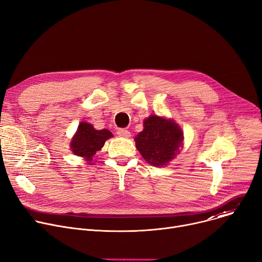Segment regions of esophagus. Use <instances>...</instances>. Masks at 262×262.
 <instances>
[{
  "label": "esophagus",
  "mask_w": 262,
  "mask_h": 262,
  "mask_svg": "<svg viewBox=\"0 0 262 262\" xmlns=\"http://www.w3.org/2000/svg\"><path fill=\"white\" fill-rule=\"evenodd\" d=\"M117 134L120 136V137H123V138H129L130 137V133L127 130V129H119L117 132Z\"/></svg>",
  "instance_id": "34e87169"
}]
</instances>
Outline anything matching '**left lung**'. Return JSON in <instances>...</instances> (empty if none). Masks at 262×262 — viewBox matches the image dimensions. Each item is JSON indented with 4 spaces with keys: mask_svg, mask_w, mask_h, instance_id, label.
<instances>
[{
    "mask_svg": "<svg viewBox=\"0 0 262 262\" xmlns=\"http://www.w3.org/2000/svg\"><path fill=\"white\" fill-rule=\"evenodd\" d=\"M144 128L135 138L136 147L147 163L163 166L171 161L183 145V132L173 120L151 115L143 122Z\"/></svg>",
    "mask_w": 262,
    "mask_h": 262,
    "instance_id": "1",
    "label": "left lung"
}]
</instances>
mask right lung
<instances>
[{
    "mask_svg": "<svg viewBox=\"0 0 262 262\" xmlns=\"http://www.w3.org/2000/svg\"><path fill=\"white\" fill-rule=\"evenodd\" d=\"M112 137L113 134L108 129L98 130L87 122H81L73 137L71 148L76 156L84 157L89 164H93V157Z\"/></svg>",
    "mask_w": 262,
    "mask_h": 262,
    "instance_id": "add662e5",
    "label": "right lung"
}]
</instances>
